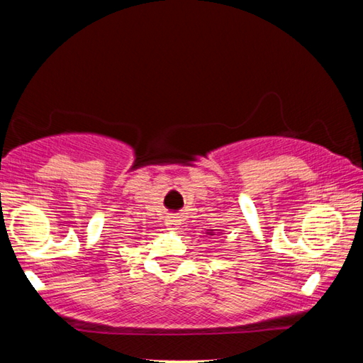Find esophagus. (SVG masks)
<instances>
[{
    "instance_id": "1",
    "label": "esophagus",
    "mask_w": 363,
    "mask_h": 363,
    "mask_svg": "<svg viewBox=\"0 0 363 363\" xmlns=\"http://www.w3.org/2000/svg\"><path fill=\"white\" fill-rule=\"evenodd\" d=\"M179 223H181V220H179V218H177V216H169L168 218V229L169 230H176L177 229V227H179Z\"/></svg>"
}]
</instances>
